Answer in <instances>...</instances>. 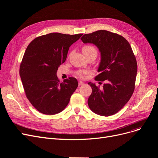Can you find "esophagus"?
Returning a JSON list of instances; mask_svg holds the SVG:
<instances>
[{"instance_id": "1", "label": "esophagus", "mask_w": 158, "mask_h": 158, "mask_svg": "<svg viewBox=\"0 0 158 158\" xmlns=\"http://www.w3.org/2000/svg\"><path fill=\"white\" fill-rule=\"evenodd\" d=\"M84 83L83 82H82V81H79L78 82V85H84Z\"/></svg>"}]
</instances>
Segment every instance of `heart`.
<instances>
[{"mask_svg":"<svg viewBox=\"0 0 158 158\" xmlns=\"http://www.w3.org/2000/svg\"><path fill=\"white\" fill-rule=\"evenodd\" d=\"M82 51L83 52L84 54H86L88 53V52H97L96 49L95 48V47L92 45H85L83 48H82ZM89 73V72L87 70H78L77 71H76V75L78 76V78H84V76L85 74H87Z\"/></svg>","mask_w":158,"mask_h":158,"instance_id":"obj_1","label":"heart"}]
</instances>
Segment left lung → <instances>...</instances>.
<instances>
[{
    "label": "left lung",
    "instance_id": "obj_1",
    "mask_svg": "<svg viewBox=\"0 0 158 158\" xmlns=\"http://www.w3.org/2000/svg\"><path fill=\"white\" fill-rule=\"evenodd\" d=\"M81 40L84 44L90 43L98 47L102 59L99 74L95 80L106 81L102 88L88 83L92 88L88 106L99 115H112L125 106L135 90L137 73L135 55L125 38L107 30L84 34Z\"/></svg>",
    "mask_w": 158,
    "mask_h": 158
}]
</instances>
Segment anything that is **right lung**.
<instances>
[{
    "label": "right lung",
    "mask_w": 158,
    "mask_h": 158,
    "mask_svg": "<svg viewBox=\"0 0 158 158\" xmlns=\"http://www.w3.org/2000/svg\"><path fill=\"white\" fill-rule=\"evenodd\" d=\"M82 35L51 33L35 38L28 45L20 63V76L27 99L40 113L61 112L77 88V80L69 77L60 82L56 72L65 62L70 46Z\"/></svg>",
    "instance_id": "1"
}]
</instances>
